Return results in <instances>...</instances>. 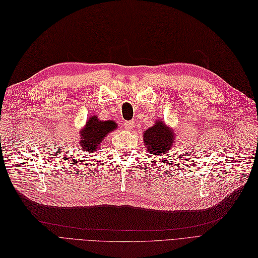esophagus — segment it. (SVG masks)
<instances>
[{"label": "esophagus", "mask_w": 258, "mask_h": 258, "mask_svg": "<svg viewBox=\"0 0 258 258\" xmlns=\"http://www.w3.org/2000/svg\"><path fill=\"white\" fill-rule=\"evenodd\" d=\"M124 125H125V129L126 130H131L134 127V122L132 120H128V121L124 122Z\"/></svg>", "instance_id": "esophagus-1"}]
</instances>
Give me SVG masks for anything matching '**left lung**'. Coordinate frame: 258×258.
<instances>
[{"label": "left lung", "mask_w": 258, "mask_h": 258, "mask_svg": "<svg viewBox=\"0 0 258 258\" xmlns=\"http://www.w3.org/2000/svg\"><path fill=\"white\" fill-rule=\"evenodd\" d=\"M144 144L147 150L154 155L166 154L175 142L174 131L167 127L163 120H156L155 124L144 131Z\"/></svg>", "instance_id": "8db88e82"}]
</instances>
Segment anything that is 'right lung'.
I'll use <instances>...</instances> for the list:
<instances>
[{
	"instance_id": "1",
	"label": "right lung",
	"mask_w": 258,
	"mask_h": 258,
	"mask_svg": "<svg viewBox=\"0 0 258 258\" xmlns=\"http://www.w3.org/2000/svg\"><path fill=\"white\" fill-rule=\"evenodd\" d=\"M116 124L113 120H101L96 115L90 116L86 121L84 129L81 130L80 146L82 150L93 153L100 149L101 143L108 133L116 129Z\"/></svg>"
}]
</instances>
